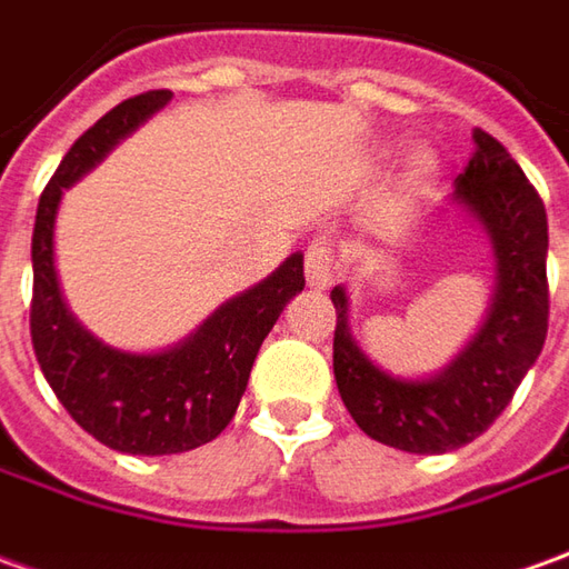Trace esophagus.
I'll list each match as a JSON object with an SVG mask.
<instances>
[{
  "mask_svg": "<svg viewBox=\"0 0 569 569\" xmlns=\"http://www.w3.org/2000/svg\"><path fill=\"white\" fill-rule=\"evenodd\" d=\"M336 277V249L327 239H315L305 252V280L311 289H327Z\"/></svg>",
  "mask_w": 569,
  "mask_h": 569,
  "instance_id": "obj_1",
  "label": "esophagus"
}]
</instances>
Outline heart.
<instances>
[{"label":"heart","instance_id":"obj_1","mask_svg":"<svg viewBox=\"0 0 569 569\" xmlns=\"http://www.w3.org/2000/svg\"><path fill=\"white\" fill-rule=\"evenodd\" d=\"M436 171V152L427 146H415L411 152L405 154V164H401V183L405 187H420L427 183Z\"/></svg>","mask_w":569,"mask_h":569}]
</instances>
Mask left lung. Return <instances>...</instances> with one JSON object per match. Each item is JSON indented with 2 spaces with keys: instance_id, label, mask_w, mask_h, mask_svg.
<instances>
[{
  "instance_id": "1",
  "label": "left lung",
  "mask_w": 569,
  "mask_h": 569,
  "mask_svg": "<svg viewBox=\"0 0 569 569\" xmlns=\"http://www.w3.org/2000/svg\"><path fill=\"white\" fill-rule=\"evenodd\" d=\"M473 142L477 152L455 180V202L492 242L496 296L461 355L427 380L392 377L358 349L346 286L330 292L339 396L370 439L411 455H446L489 430L536 365L548 333L545 204L496 137L473 130Z\"/></svg>"
}]
</instances>
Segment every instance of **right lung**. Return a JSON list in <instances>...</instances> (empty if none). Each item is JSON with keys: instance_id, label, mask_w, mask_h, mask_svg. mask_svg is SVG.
I'll return each instance as SVG.
<instances>
[{"instance_id": "add662e5", "label": "right lung", "mask_w": 569, "mask_h": 569, "mask_svg": "<svg viewBox=\"0 0 569 569\" xmlns=\"http://www.w3.org/2000/svg\"><path fill=\"white\" fill-rule=\"evenodd\" d=\"M171 90H149L114 106L61 158L42 189L33 223V351L64 411L123 455H177L218 439L249 386L258 349L305 289L301 252L252 289L220 305L173 349L137 355L96 339L61 299L56 273V214L61 192L92 171L123 137L171 102Z\"/></svg>"}]
</instances>
